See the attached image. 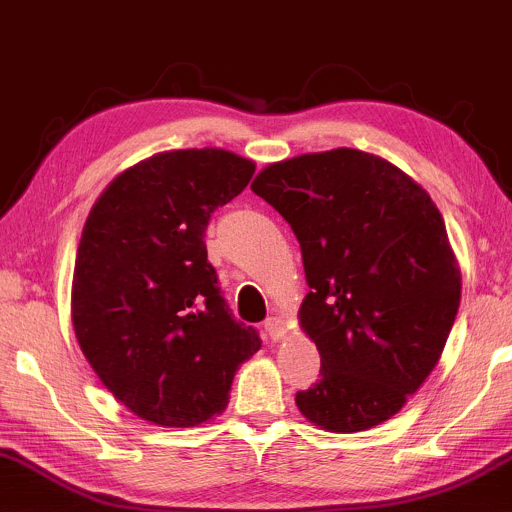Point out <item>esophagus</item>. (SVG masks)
<instances>
[{"mask_svg":"<svg viewBox=\"0 0 512 512\" xmlns=\"http://www.w3.org/2000/svg\"><path fill=\"white\" fill-rule=\"evenodd\" d=\"M266 331H268V336L272 338V340H281L283 336H285V323L281 318H277V316H272V318H268L266 320Z\"/></svg>","mask_w":512,"mask_h":512,"instance_id":"obj_1","label":"esophagus"}]
</instances>
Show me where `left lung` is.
Instances as JSON below:
<instances>
[{
  "instance_id": "obj_1",
  "label": "left lung",
  "mask_w": 512,
  "mask_h": 512,
  "mask_svg": "<svg viewBox=\"0 0 512 512\" xmlns=\"http://www.w3.org/2000/svg\"><path fill=\"white\" fill-rule=\"evenodd\" d=\"M301 244L310 292L299 325L320 379L296 392L325 432L388 421L441 360L460 305V268L441 211L397 165L334 148L266 165L251 185Z\"/></svg>"
}]
</instances>
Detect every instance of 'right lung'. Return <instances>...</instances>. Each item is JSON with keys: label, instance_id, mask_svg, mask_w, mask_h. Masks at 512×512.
<instances>
[{"label": "right lung", "instance_id": "add662e5", "mask_svg": "<svg viewBox=\"0 0 512 512\" xmlns=\"http://www.w3.org/2000/svg\"><path fill=\"white\" fill-rule=\"evenodd\" d=\"M255 163L222 148L165 150L106 185L89 211L71 281V323L113 397L159 427L222 414L261 347L231 316L207 261L211 213Z\"/></svg>", "mask_w": 512, "mask_h": 512}]
</instances>
